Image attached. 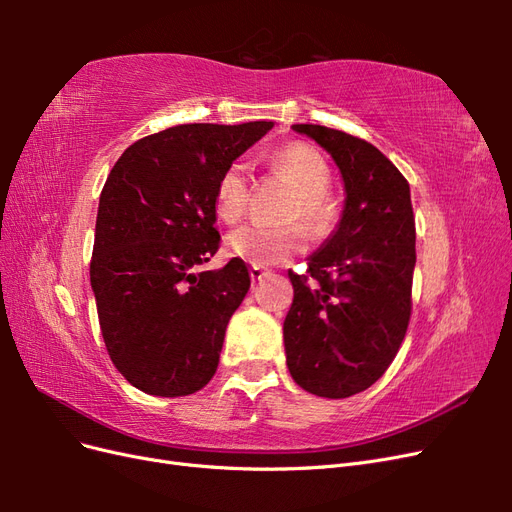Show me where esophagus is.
<instances>
[{"label": "esophagus", "mask_w": 512, "mask_h": 512, "mask_svg": "<svg viewBox=\"0 0 512 512\" xmlns=\"http://www.w3.org/2000/svg\"><path fill=\"white\" fill-rule=\"evenodd\" d=\"M265 275H269V271H267V269H262V267H252V269H250L252 282H260L262 277H265Z\"/></svg>", "instance_id": "obj_1"}]
</instances>
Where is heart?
Returning a JSON list of instances; mask_svg holds the SVG:
<instances>
[{
  "label": "heart",
  "instance_id": "heart-1",
  "mask_svg": "<svg viewBox=\"0 0 512 512\" xmlns=\"http://www.w3.org/2000/svg\"><path fill=\"white\" fill-rule=\"evenodd\" d=\"M269 166L273 175L282 177L297 192V196L290 200L284 218L290 222L301 220L309 232L324 235L331 228L335 215L331 200L324 194L331 183L327 160L314 147L290 143L271 153ZM247 198H250V188H247L245 166L232 162L222 173L218 188H215V213L222 222L235 224L243 218ZM224 247L228 256L250 262L254 267L280 265L294 254L303 252L305 230L299 224H245L228 232Z\"/></svg>",
  "mask_w": 512,
  "mask_h": 512
}]
</instances>
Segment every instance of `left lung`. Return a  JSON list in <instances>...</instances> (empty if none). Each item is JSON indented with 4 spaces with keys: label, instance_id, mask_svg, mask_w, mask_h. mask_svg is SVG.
<instances>
[{
    "label": "left lung",
    "instance_id": "left-lung-1",
    "mask_svg": "<svg viewBox=\"0 0 512 512\" xmlns=\"http://www.w3.org/2000/svg\"><path fill=\"white\" fill-rule=\"evenodd\" d=\"M292 130L333 158L346 200L329 239L307 258V273L288 271L286 365L307 393L344 399L369 389L404 342L416 265L410 185L361 138L312 123Z\"/></svg>",
    "mask_w": 512,
    "mask_h": 512
}]
</instances>
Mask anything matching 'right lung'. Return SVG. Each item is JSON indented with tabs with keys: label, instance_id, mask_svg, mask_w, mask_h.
<instances>
[{
	"label": "right lung",
	"instance_id": "obj_1",
	"mask_svg": "<svg viewBox=\"0 0 512 512\" xmlns=\"http://www.w3.org/2000/svg\"><path fill=\"white\" fill-rule=\"evenodd\" d=\"M271 128L185 123L130 145L108 175L89 277L106 350L138 391L192 395L218 369L250 273L239 258L198 265L220 247L213 198L222 173Z\"/></svg>",
	"mask_w": 512,
	"mask_h": 512
}]
</instances>
